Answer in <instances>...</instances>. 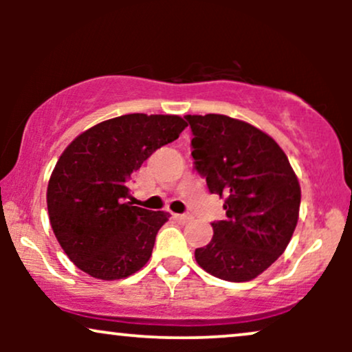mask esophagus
<instances>
[{"instance_id": "esophagus-1", "label": "esophagus", "mask_w": 352, "mask_h": 352, "mask_svg": "<svg viewBox=\"0 0 352 352\" xmlns=\"http://www.w3.org/2000/svg\"><path fill=\"white\" fill-rule=\"evenodd\" d=\"M173 218H175V220L179 221V223H182V225H185V223H187V221H190V215H187V213H175V215H173Z\"/></svg>"}]
</instances>
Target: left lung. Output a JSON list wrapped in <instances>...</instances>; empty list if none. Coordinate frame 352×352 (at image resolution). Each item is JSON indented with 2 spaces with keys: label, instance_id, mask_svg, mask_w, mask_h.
Listing matches in <instances>:
<instances>
[{
  "label": "left lung",
  "instance_id": "1",
  "mask_svg": "<svg viewBox=\"0 0 352 352\" xmlns=\"http://www.w3.org/2000/svg\"><path fill=\"white\" fill-rule=\"evenodd\" d=\"M185 119L195 168L227 210V220L212 223V241L195 250L197 263L220 280H253L283 254L296 228V173L280 145L252 124L221 114Z\"/></svg>",
  "mask_w": 352,
  "mask_h": 352
}]
</instances>
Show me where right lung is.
Masks as SVG:
<instances>
[{
	"label": "right lung",
	"mask_w": 352,
	"mask_h": 352,
	"mask_svg": "<svg viewBox=\"0 0 352 352\" xmlns=\"http://www.w3.org/2000/svg\"><path fill=\"white\" fill-rule=\"evenodd\" d=\"M179 116L127 114L76 137L47 184L52 232L69 260L98 280H122L151 258L168 213L132 207L127 182L157 148L179 139Z\"/></svg>",
	"instance_id": "add662e5"
}]
</instances>
